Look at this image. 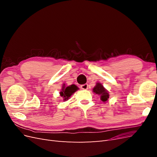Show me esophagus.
<instances>
[{
	"instance_id": "obj_1",
	"label": "esophagus",
	"mask_w": 157,
	"mask_h": 157,
	"mask_svg": "<svg viewBox=\"0 0 157 157\" xmlns=\"http://www.w3.org/2000/svg\"><path fill=\"white\" fill-rule=\"evenodd\" d=\"M80 88L82 90H87L88 88V84H84L80 86Z\"/></svg>"
}]
</instances>
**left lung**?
Returning a JSON list of instances; mask_svg holds the SVG:
<instances>
[{
  "instance_id": "left-lung-1",
  "label": "left lung",
  "mask_w": 157,
  "mask_h": 157,
  "mask_svg": "<svg viewBox=\"0 0 157 157\" xmlns=\"http://www.w3.org/2000/svg\"><path fill=\"white\" fill-rule=\"evenodd\" d=\"M93 92L100 96L101 100L103 103H105L108 100V99L109 98V94L108 93V91L103 87V86L101 83H96V85L93 88Z\"/></svg>"
}]
</instances>
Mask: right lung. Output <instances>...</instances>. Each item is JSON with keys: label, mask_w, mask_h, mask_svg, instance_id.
<instances>
[{"label": "right lung", "mask_w": 157, "mask_h": 157, "mask_svg": "<svg viewBox=\"0 0 157 157\" xmlns=\"http://www.w3.org/2000/svg\"><path fill=\"white\" fill-rule=\"evenodd\" d=\"M77 90H78V88L75 84L70 85L69 86H65V84H63L62 88L59 94L63 98L64 101H67L72 96V94H74Z\"/></svg>", "instance_id": "add662e5"}]
</instances>
